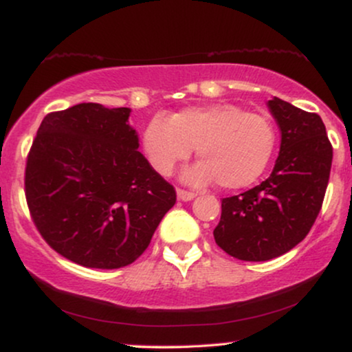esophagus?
I'll return each mask as SVG.
<instances>
[{
	"label": "esophagus",
	"mask_w": 352,
	"mask_h": 352,
	"mask_svg": "<svg viewBox=\"0 0 352 352\" xmlns=\"http://www.w3.org/2000/svg\"><path fill=\"white\" fill-rule=\"evenodd\" d=\"M176 194H177V199H179V201H184V202L192 201V199L197 196L196 192H190V190H184V189H177Z\"/></svg>",
	"instance_id": "esophagus-1"
}]
</instances>
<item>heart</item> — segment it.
Returning a JSON list of instances; mask_svg holds the SVG:
<instances>
[{"instance_id":"heart-1","label":"heart","mask_w":352,"mask_h":352,"mask_svg":"<svg viewBox=\"0 0 352 352\" xmlns=\"http://www.w3.org/2000/svg\"><path fill=\"white\" fill-rule=\"evenodd\" d=\"M142 143L158 175H171L196 146L201 162L186 169V181H217L223 189H240L254 183L267 166L276 132L264 116L245 112L233 104H212L186 107L171 119L155 116L143 130Z\"/></svg>"}]
</instances>
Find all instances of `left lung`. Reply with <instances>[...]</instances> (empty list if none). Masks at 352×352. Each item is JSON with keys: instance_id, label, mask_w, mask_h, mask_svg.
Wrapping results in <instances>:
<instances>
[{"instance_id": "8db88e82", "label": "left lung", "mask_w": 352, "mask_h": 352, "mask_svg": "<svg viewBox=\"0 0 352 352\" xmlns=\"http://www.w3.org/2000/svg\"><path fill=\"white\" fill-rule=\"evenodd\" d=\"M267 107L280 129L271 176L222 201L217 245L241 261H267L297 246L322 209L333 146L318 114L272 98Z\"/></svg>"}]
</instances>
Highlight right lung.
Wrapping results in <instances>:
<instances>
[{
    "mask_svg": "<svg viewBox=\"0 0 352 352\" xmlns=\"http://www.w3.org/2000/svg\"><path fill=\"white\" fill-rule=\"evenodd\" d=\"M129 107L83 102L43 117L25 166L34 223L56 253L119 269L148 248L176 192L138 151Z\"/></svg>",
    "mask_w": 352,
    "mask_h": 352,
    "instance_id": "right-lung-1",
    "label": "right lung"
}]
</instances>
